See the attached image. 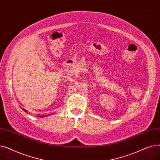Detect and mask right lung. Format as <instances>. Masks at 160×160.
Returning <instances> with one entry per match:
<instances>
[{
    "mask_svg": "<svg viewBox=\"0 0 160 160\" xmlns=\"http://www.w3.org/2000/svg\"><path fill=\"white\" fill-rule=\"evenodd\" d=\"M22 110H23L24 112H27V110H25L24 109H23V108H22ZM45 115H44V116H42V117H45ZM39 117H41V116H39Z\"/></svg>",
    "mask_w": 160,
    "mask_h": 160,
    "instance_id": "1",
    "label": "right lung"
}]
</instances>
